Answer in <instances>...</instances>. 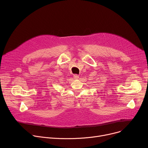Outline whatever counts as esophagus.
<instances>
[{"label": "esophagus", "instance_id": "1", "mask_svg": "<svg viewBox=\"0 0 148 148\" xmlns=\"http://www.w3.org/2000/svg\"><path fill=\"white\" fill-rule=\"evenodd\" d=\"M73 77H74V78H75V79H77L79 77V76L78 75L75 74V75H73Z\"/></svg>", "mask_w": 148, "mask_h": 148}]
</instances>
